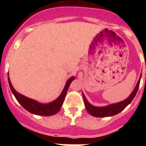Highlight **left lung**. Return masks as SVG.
<instances>
[{"instance_id":"8db88e82","label":"left lung","mask_w":146,"mask_h":146,"mask_svg":"<svg viewBox=\"0 0 146 146\" xmlns=\"http://www.w3.org/2000/svg\"><path fill=\"white\" fill-rule=\"evenodd\" d=\"M140 79H141V74H140V79L137 83L134 91L131 92L130 96L127 99L120 102L115 103V104H112L105 107H95L91 105L87 101L86 98L85 97L84 94H82L83 99H84L85 106H86V110L90 115L94 117H108L113 116L115 115H117L118 113H121L125 108H126L129 104L131 103V102L133 100L136 95L137 92L138 91L139 86H140Z\"/></svg>"}]
</instances>
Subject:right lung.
<instances>
[{
	"mask_svg": "<svg viewBox=\"0 0 146 146\" xmlns=\"http://www.w3.org/2000/svg\"><path fill=\"white\" fill-rule=\"evenodd\" d=\"M74 80V77H70L67 80L66 86L64 87V90L60 94L58 98L55 99V101L52 102L47 104H42L38 102L35 101L33 99H29L26 96H23L22 94H19L15 91V89L13 88L11 82L10 81L9 77H8V80H9V84L10 88L11 90V92L13 93L14 96H15L18 102L21 104L23 108L26 110H28L30 113L33 114L38 115H44V116H50V115H53L56 114L60 110L61 108L62 104L64 103V99H65L66 94L68 88L70 86L71 82Z\"/></svg>",
	"mask_w": 146,
	"mask_h": 146,
	"instance_id": "1",
	"label": "right lung"
}]
</instances>
